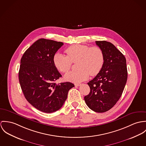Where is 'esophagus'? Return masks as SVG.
Instances as JSON below:
<instances>
[{
	"instance_id": "obj_1",
	"label": "esophagus",
	"mask_w": 146,
	"mask_h": 146,
	"mask_svg": "<svg viewBox=\"0 0 146 146\" xmlns=\"http://www.w3.org/2000/svg\"><path fill=\"white\" fill-rule=\"evenodd\" d=\"M81 85V83H76V84H75V86H77V87H78V86H80Z\"/></svg>"
}]
</instances>
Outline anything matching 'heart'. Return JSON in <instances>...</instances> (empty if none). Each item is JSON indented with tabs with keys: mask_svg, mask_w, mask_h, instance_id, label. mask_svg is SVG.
Masks as SVG:
<instances>
[{
	"mask_svg": "<svg viewBox=\"0 0 146 146\" xmlns=\"http://www.w3.org/2000/svg\"><path fill=\"white\" fill-rule=\"evenodd\" d=\"M67 55L57 52L53 56V63L61 72H68L72 63L77 62V71L66 74L64 79L74 83L87 80L90 76H96L100 72L104 64L105 58L102 50L98 46L75 44L65 49Z\"/></svg>",
	"mask_w": 146,
	"mask_h": 146,
	"instance_id": "heart-1",
	"label": "heart"
}]
</instances>
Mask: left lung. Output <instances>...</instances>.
Here are the masks:
<instances>
[{
  "mask_svg": "<svg viewBox=\"0 0 146 146\" xmlns=\"http://www.w3.org/2000/svg\"><path fill=\"white\" fill-rule=\"evenodd\" d=\"M96 44L104 52V64L97 76L88 83L90 92L84 99L92 110L104 113L111 109L121 97L128 72L125 56L113 44L97 41Z\"/></svg>",
  "mask_w": 146,
  "mask_h": 146,
  "instance_id": "obj_1",
  "label": "left lung"
}]
</instances>
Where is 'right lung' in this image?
Wrapping results in <instances>:
<instances>
[{
	"instance_id": "obj_1",
	"label": "right lung",
	"mask_w": 146,
	"mask_h": 146,
	"mask_svg": "<svg viewBox=\"0 0 146 146\" xmlns=\"http://www.w3.org/2000/svg\"><path fill=\"white\" fill-rule=\"evenodd\" d=\"M64 44L40 38L23 54L18 77L27 101L37 110L51 113L59 110L67 98L70 82L56 84L62 77L53 63V56Z\"/></svg>"
}]
</instances>
